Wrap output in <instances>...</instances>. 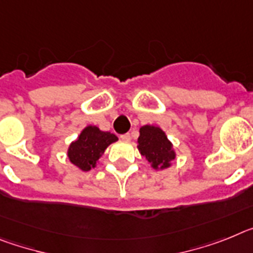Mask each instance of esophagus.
Returning <instances> with one entry per match:
<instances>
[{
  "mask_svg": "<svg viewBox=\"0 0 253 253\" xmlns=\"http://www.w3.org/2000/svg\"><path fill=\"white\" fill-rule=\"evenodd\" d=\"M121 140H122V141H129V140H131V135H129V133L121 135Z\"/></svg>",
  "mask_w": 253,
  "mask_h": 253,
  "instance_id": "obj_1",
  "label": "esophagus"
}]
</instances>
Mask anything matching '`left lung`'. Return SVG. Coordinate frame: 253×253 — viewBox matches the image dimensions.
Wrapping results in <instances>:
<instances>
[{"label": "left lung", "instance_id": "left-lung-1", "mask_svg": "<svg viewBox=\"0 0 253 253\" xmlns=\"http://www.w3.org/2000/svg\"><path fill=\"white\" fill-rule=\"evenodd\" d=\"M137 149L154 169H166L175 159V151L160 127L145 125L140 128Z\"/></svg>", "mask_w": 253, "mask_h": 253}]
</instances>
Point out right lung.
Instances as JSON below:
<instances>
[{
  "label": "right lung",
  "instance_id": "right-lung-1",
  "mask_svg": "<svg viewBox=\"0 0 253 253\" xmlns=\"http://www.w3.org/2000/svg\"><path fill=\"white\" fill-rule=\"evenodd\" d=\"M117 140L118 137L114 133L105 132L90 125L81 131L78 139L70 144L67 157L74 166L87 172L95 168L105 149Z\"/></svg>",
  "mask_w": 253,
  "mask_h": 253
}]
</instances>
